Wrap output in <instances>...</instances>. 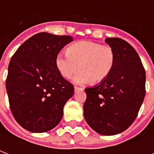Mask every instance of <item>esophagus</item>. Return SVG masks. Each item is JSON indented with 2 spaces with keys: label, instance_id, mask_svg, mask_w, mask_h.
<instances>
[{
  "label": "esophagus",
  "instance_id": "34e87169",
  "mask_svg": "<svg viewBox=\"0 0 154 154\" xmlns=\"http://www.w3.org/2000/svg\"><path fill=\"white\" fill-rule=\"evenodd\" d=\"M83 89H84L83 88H79V87H76V86L74 87V92H75V93H77V92H78V91H82Z\"/></svg>",
  "mask_w": 154,
  "mask_h": 154
}]
</instances>
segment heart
Listing matches in <instances>:
<instances>
[{"mask_svg":"<svg viewBox=\"0 0 154 154\" xmlns=\"http://www.w3.org/2000/svg\"><path fill=\"white\" fill-rule=\"evenodd\" d=\"M116 56L109 45L89 41H82L71 45L67 52H60L56 57V67L65 79L74 77L77 84L89 82L99 83L106 78L114 67Z\"/></svg>","mask_w":154,"mask_h":154,"instance_id":"heart-1","label":"heart"}]
</instances>
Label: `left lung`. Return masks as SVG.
<instances>
[{"label": "left lung", "mask_w": 154, "mask_h": 154, "mask_svg": "<svg viewBox=\"0 0 154 154\" xmlns=\"http://www.w3.org/2000/svg\"><path fill=\"white\" fill-rule=\"evenodd\" d=\"M115 53L114 67L98 85L85 89L84 117L97 134L111 136L136 119L146 94V72L136 50L125 40L108 37Z\"/></svg>", "instance_id": "left-lung-1"}]
</instances>
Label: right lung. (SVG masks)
Segmentation results:
<instances>
[{"label":"right lung","mask_w":154,"mask_h":154,"mask_svg":"<svg viewBox=\"0 0 154 154\" xmlns=\"http://www.w3.org/2000/svg\"><path fill=\"white\" fill-rule=\"evenodd\" d=\"M70 36L39 32L25 41L11 58L6 90L13 117L32 133L55 128L74 88L58 72L56 57Z\"/></svg>","instance_id":"1"}]
</instances>
